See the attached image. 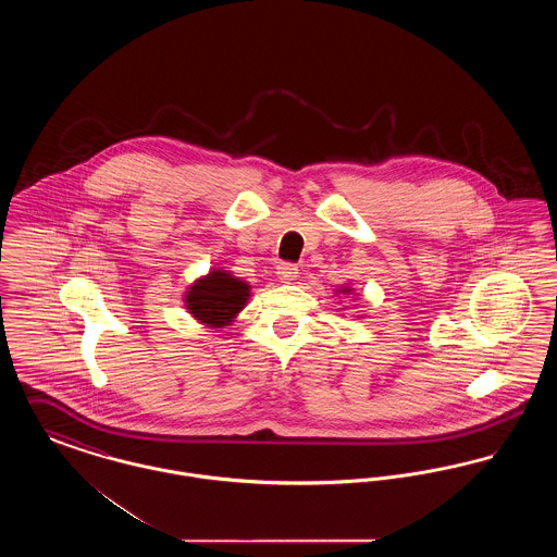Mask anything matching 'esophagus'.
Returning <instances> with one entry per match:
<instances>
[{
  "label": "esophagus",
  "mask_w": 557,
  "mask_h": 557,
  "mask_svg": "<svg viewBox=\"0 0 557 557\" xmlns=\"http://www.w3.org/2000/svg\"><path fill=\"white\" fill-rule=\"evenodd\" d=\"M277 277L282 280V282H286V284H290L294 282L296 277H298V267L290 265V263H282V265H277Z\"/></svg>",
  "instance_id": "esophagus-1"
}]
</instances>
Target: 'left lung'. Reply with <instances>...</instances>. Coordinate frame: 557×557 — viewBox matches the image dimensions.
<instances>
[{
  "label": "left lung",
  "instance_id": "left-lung-1",
  "mask_svg": "<svg viewBox=\"0 0 557 557\" xmlns=\"http://www.w3.org/2000/svg\"><path fill=\"white\" fill-rule=\"evenodd\" d=\"M336 294H343V296H355V290L350 288V286H343V288H338Z\"/></svg>",
  "mask_w": 557,
  "mask_h": 557
}]
</instances>
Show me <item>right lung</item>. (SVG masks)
<instances>
[{
	"mask_svg": "<svg viewBox=\"0 0 557 557\" xmlns=\"http://www.w3.org/2000/svg\"><path fill=\"white\" fill-rule=\"evenodd\" d=\"M248 298L250 284L223 267H212L207 275L194 280L184 294L187 313L211 330L232 325Z\"/></svg>",
	"mask_w": 557,
	"mask_h": 557,
	"instance_id": "right-lung-1",
	"label": "right lung"
}]
</instances>
